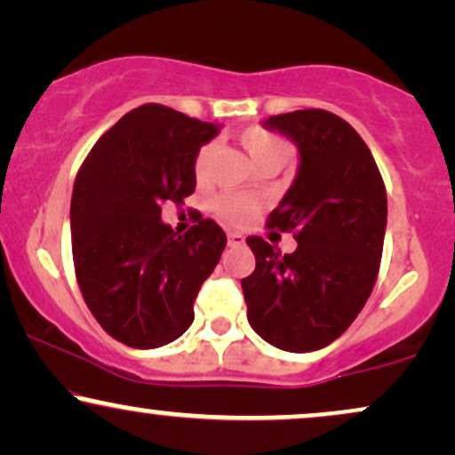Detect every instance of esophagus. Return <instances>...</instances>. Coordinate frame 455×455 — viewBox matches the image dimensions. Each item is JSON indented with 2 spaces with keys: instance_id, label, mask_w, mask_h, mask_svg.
I'll return each mask as SVG.
<instances>
[{
  "instance_id": "34e87169",
  "label": "esophagus",
  "mask_w": 455,
  "mask_h": 455,
  "mask_svg": "<svg viewBox=\"0 0 455 455\" xmlns=\"http://www.w3.org/2000/svg\"><path fill=\"white\" fill-rule=\"evenodd\" d=\"M243 243V235L237 231L228 233V245H242Z\"/></svg>"
}]
</instances>
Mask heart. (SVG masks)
Here are the masks:
<instances>
[{"label": "heart", "mask_w": 455, "mask_h": 455, "mask_svg": "<svg viewBox=\"0 0 455 455\" xmlns=\"http://www.w3.org/2000/svg\"><path fill=\"white\" fill-rule=\"evenodd\" d=\"M239 145L254 162V166H284L291 158V145L284 139L275 137L263 128H245L237 134ZM213 154V145L205 143L198 148L192 160V173L196 181H205L207 169H210V160ZM263 203L254 196L243 195H220L213 201V213L218 220H222L228 227H243L252 220L260 212Z\"/></svg>", "instance_id": "obj_1"}]
</instances>
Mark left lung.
Returning a JSON list of instances; mask_svg holds the SVG:
<instances>
[{"instance_id":"1","label":"left lung","mask_w":455,"mask_h":455,"mask_svg":"<svg viewBox=\"0 0 455 455\" xmlns=\"http://www.w3.org/2000/svg\"><path fill=\"white\" fill-rule=\"evenodd\" d=\"M265 126L299 148L295 184L267 228L293 233L282 254L248 237L257 267L242 280L248 321L282 351L307 353L347 331L377 282L387 227V192L372 151L351 124L323 108L274 115Z\"/></svg>"}]
</instances>
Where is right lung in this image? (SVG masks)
<instances>
[{
  "label": "right lung",
  "mask_w": 455,
  "mask_h": 455,
  "mask_svg": "<svg viewBox=\"0 0 455 455\" xmlns=\"http://www.w3.org/2000/svg\"><path fill=\"white\" fill-rule=\"evenodd\" d=\"M218 128L143 104L124 115L83 160L70 203L78 289L100 327L132 348L177 340L227 245L212 218L184 235L160 220L162 205L195 192L192 160Z\"/></svg>",
  "instance_id": "right-lung-1"
}]
</instances>
